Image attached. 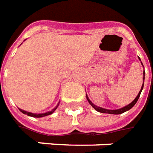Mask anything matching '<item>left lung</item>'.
I'll list each match as a JSON object with an SVG mask.
<instances>
[{
	"mask_svg": "<svg viewBox=\"0 0 153 153\" xmlns=\"http://www.w3.org/2000/svg\"><path fill=\"white\" fill-rule=\"evenodd\" d=\"M140 59V58H139ZM144 78H145V71H143V82H144ZM143 85H142V88H141L140 91H139V93H138V95L137 96V97L134 99V100L133 101L132 103H130L129 105H126L125 107H123V108H121V109H113V110H111V109H104V108H100V107H98V106L95 105L93 103L89 100V98L86 96V98H87V100L89 101V103L91 104V105L94 108V109H96V110H97L98 112H100V113H105V114H123L124 113V112H126V111H128V109H130L132 107H134V105L137 103V100H138V98H139V96H140V94L141 92H142V90H143Z\"/></svg>",
	"mask_w": 153,
	"mask_h": 153,
	"instance_id": "obj_1",
	"label": "left lung"
}]
</instances>
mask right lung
I'll return each mask as SVG.
<instances>
[{"label":"right lung","instance_id":"add662e5","mask_svg":"<svg viewBox=\"0 0 153 153\" xmlns=\"http://www.w3.org/2000/svg\"><path fill=\"white\" fill-rule=\"evenodd\" d=\"M57 106H58V105H57V107L56 108H54L53 110H51V111H49V112H47V113H44V114H33V113H30V112H27V111H25V110H22V109H19V110L22 112L23 114H27V115H29V116H31V117H34V118H40V117H44V116H47V115H49V114H53L55 111V109H57Z\"/></svg>","mask_w":153,"mask_h":153}]
</instances>
